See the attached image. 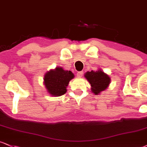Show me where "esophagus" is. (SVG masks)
<instances>
[{
  "instance_id": "1",
  "label": "esophagus",
  "mask_w": 147,
  "mask_h": 147,
  "mask_svg": "<svg viewBox=\"0 0 147 147\" xmlns=\"http://www.w3.org/2000/svg\"><path fill=\"white\" fill-rule=\"evenodd\" d=\"M76 75H77V77L78 78H81V77L82 76V75H83V72L82 71H78L76 74Z\"/></svg>"
}]
</instances>
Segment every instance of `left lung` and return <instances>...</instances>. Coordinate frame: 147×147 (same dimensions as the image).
<instances>
[{"mask_svg":"<svg viewBox=\"0 0 147 147\" xmlns=\"http://www.w3.org/2000/svg\"><path fill=\"white\" fill-rule=\"evenodd\" d=\"M84 77L89 82L91 86V91L95 95L99 94L106 89L111 80L109 76L105 74L101 69L87 71L85 74Z\"/></svg>","mask_w":147,"mask_h":147,"instance_id":"1","label":"left lung"}]
</instances>
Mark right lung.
<instances>
[{
    "instance_id": "1",
    "label": "right lung",
    "mask_w": 147,
    "mask_h": 147,
    "mask_svg": "<svg viewBox=\"0 0 147 147\" xmlns=\"http://www.w3.org/2000/svg\"><path fill=\"white\" fill-rule=\"evenodd\" d=\"M74 75L71 71H65L62 67H56L44 76L43 83L47 91L52 96L58 97L67 92V86Z\"/></svg>"
}]
</instances>
